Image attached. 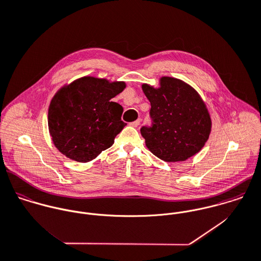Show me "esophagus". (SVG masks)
I'll list each match as a JSON object with an SVG mask.
<instances>
[{
	"label": "esophagus",
	"mask_w": 261,
	"mask_h": 261,
	"mask_svg": "<svg viewBox=\"0 0 261 261\" xmlns=\"http://www.w3.org/2000/svg\"><path fill=\"white\" fill-rule=\"evenodd\" d=\"M140 123H141V119H137V120L130 122L129 125H130V126H134V127H137V126L140 125Z\"/></svg>",
	"instance_id": "1"
}]
</instances>
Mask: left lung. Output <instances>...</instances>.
I'll list each match as a JSON object with an SVG mask.
<instances>
[{"instance_id": "8db88e82", "label": "left lung", "mask_w": 261, "mask_h": 261, "mask_svg": "<svg viewBox=\"0 0 261 261\" xmlns=\"http://www.w3.org/2000/svg\"><path fill=\"white\" fill-rule=\"evenodd\" d=\"M151 103V126L141 134L148 149L166 162H179L198 153L208 140L212 119L199 94L185 82L162 77L160 87L142 85Z\"/></svg>"}]
</instances>
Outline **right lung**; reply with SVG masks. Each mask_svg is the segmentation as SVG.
<instances>
[{"instance_id": "obj_1", "label": "right lung", "mask_w": 261, "mask_h": 261, "mask_svg": "<svg viewBox=\"0 0 261 261\" xmlns=\"http://www.w3.org/2000/svg\"><path fill=\"white\" fill-rule=\"evenodd\" d=\"M124 82L83 77L61 88L48 108V129L57 149L66 157L86 163L110 148L126 123L123 108L111 101Z\"/></svg>"}]
</instances>
